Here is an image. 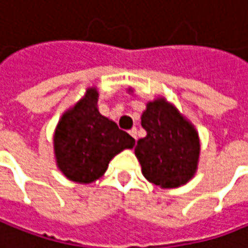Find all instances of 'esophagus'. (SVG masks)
I'll return each instance as SVG.
<instances>
[{
  "mask_svg": "<svg viewBox=\"0 0 248 248\" xmlns=\"http://www.w3.org/2000/svg\"><path fill=\"white\" fill-rule=\"evenodd\" d=\"M130 135L133 137L134 140H137V128H133V130H130Z\"/></svg>",
  "mask_w": 248,
  "mask_h": 248,
  "instance_id": "1",
  "label": "esophagus"
}]
</instances>
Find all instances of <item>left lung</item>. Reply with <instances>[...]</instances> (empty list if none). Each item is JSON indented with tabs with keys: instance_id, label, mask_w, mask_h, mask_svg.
Masks as SVG:
<instances>
[{
	"instance_id": "1",
	"label": "left lung",
	"mask_w": 248,
	"mask_h": 248,
	"mask_svg": "<svg viewBox=\"0 0 248 248\" xmlns=\"http://www.w3.org/2000/svg\"><path fill=\"white\" fill-rule=\"evenodd\" d=\"M141 125L147 137L138 140L135 155L142 175L151 184L164 189L189 182L198 169L201 154L195 127L165 98L147 104Z\"/></svg>"
}]
</instances>
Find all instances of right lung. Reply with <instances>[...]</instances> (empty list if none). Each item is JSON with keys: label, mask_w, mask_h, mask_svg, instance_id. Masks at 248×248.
<instances>
[{"label": "right lung", "mask_w": 248, "mask_h": 248, "mask_svg": "<svg viewBox=\"0 0 248 248\" xmlns=\"http://www.w3.org/2000/svg\"><path fill=\"white\" fill-rule=\"evenodd\" d=\"M97 100V90L87 89L84 97L62 115L53 137L58 168L78 184L97 181L117 154L135 145L130 134L98 113Z\"/></svg>", "instance_id": "right-lung-1"}]
</instances>
